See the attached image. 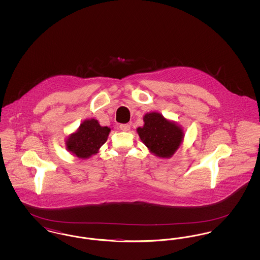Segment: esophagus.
I'll use <instances>...</instances> for the list:
<instances>
[{
  "label": "esophagus",
  "instance_id": "1",
  "mask_svg": "<svg viewBox=\"0 0 260 260\" xmlns=\"http://www.w3.org/2000/svg\"><path fill=\"white\" fill-rule=\"evenodd\" d=\"M120 128L123 132H128L131 129V125L128 124H120Z\"/></svg>",
  "mask_w": 260,
  "mask_h": 260
}]
</instances>
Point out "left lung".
<instances>
[{
    "mask_svg": "<svg viewBox=\"0 0 260 260\" xmlns=\"http://www.w3.org/2000/svg\"><path fill=\"white\" fill-rule=\"evenodd\" d=\"M143 121L144 125L136 129L141 141L154 155L171 158L182 143V128L158 112L147 113Z\"/></svg>",
    "mask_w": 260,
    "mask_h": 260,
    "instance_id": "8db88e82",
    "label": "left lung"
}]
</instances>
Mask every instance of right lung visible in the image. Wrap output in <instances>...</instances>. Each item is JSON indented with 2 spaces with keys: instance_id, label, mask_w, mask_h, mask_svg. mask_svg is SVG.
I'll return each mask as SVG.
<instances>
[{
  "instance_id": "obj_1",
  "label": "right lung",
  "mask_w": 260,
  "mask_h": 260,
  "mask_svg": "<svg viewBox=\"0 0 260 260\" xmlns=\"http://www.w3.org/2000/svg\"><path fill=\"white\" fill-rule=\"evenodd\" d=\"M110 127L101 126L95 119H89L80 124L74 134L68 136L66 148L80 159H87L99 153L106 141Z\"/></svg>"
}]
</instances>
